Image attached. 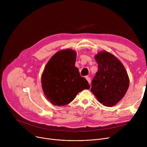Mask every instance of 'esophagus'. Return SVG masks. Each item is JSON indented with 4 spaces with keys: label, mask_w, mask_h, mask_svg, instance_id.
I'll list each match as a JSON object with an SVG mask.
<instances>
[{
    "label": "esophagus",
    "mask_w": 147,
    "mask_h": 147,
    "mask_svg": "<svg viewBox=\"0 0 147 147\" xmlns=\"http://www.w3.org/2000/svg\"><path fill=\"white\" fill-rule=\"evenodd\" d=\"M86 79L87 81L88 82V83H89V84H90V78H89V77H86Z\"/></svg>",
    "instance_id": "34e87169"
}]
</instances>
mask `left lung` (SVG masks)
Masks as SVG:
<instances>
[{
	"label": "left lung",
	"mask_w": 147,
	"mask_h": 147,
	"mask_svg": "<svg viewBox=\"0 0 147 147\" xmlns=\"http://www.w3.org/2000/svg\"><path fill=\"white\" fill-rule=\"evenodd\" d=\"M95 58L98 70L92 81L90 90L99 102L112 107L126 93L129 85L127 73L121 62L110 52H100Z\"/></svg>",
	"instance_id": "obj_1"
}]
</instances>
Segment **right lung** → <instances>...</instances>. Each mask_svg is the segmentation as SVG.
<instances>
[{"mask_svg": "<svg viewBox=\"0 0 147 147\" xmlns=\"http://www.w3.org/2000/svg\"><path fill=\"white\" fill-rule=\"evenodd\" d=\"M76 51L67 49L52 56L42 75V86L49 101L58 106L71 102L76 96L90 86L75 67Z\"/></svg>", "mask_w": 147, "mask_h": 147, "instance_id": "1", "label": "right lung"}]
</instances>
